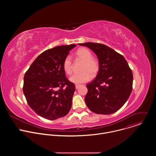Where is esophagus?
Listing matches in <instances>:
<instances>
[{
	"label": "esophagus",
	"instance_id": "34e87169",
	"mask_svg": "<svg viewBox=\"0 0 156 156\" xmlns=\"http://www.w3.org/2000/svg\"><path fill=\"white\" fill-rule=\"evenodd\" d=\"M80 84H76V85H75L76 89H78V88L80 87Z\"/></svg>",
	"mask_w": 156,
	"mask_h": 156
}]
</instances>
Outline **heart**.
I'll return each mask as SVG.
<instances>
[{"instance_id": "heart-1", "label": "heart", "mask_w": 156, "mask_h": 156, "mask_svg": "<svg viewBox=\"0 0 156 156\" xmlns=\"http://www.w3.org/2000/svg\"><path fill=\"white\" fill-rule=\"evenodd\" d=\"M77 58L83 62L81 71L82 72L74 74L70 78V81L73 83L79 84L88 81L91 78V75H95L99 68V62L93 57L91 52L84 48L79 49L76 52ZM64 72L68 75L72 72V59L70 55L66 56L63 62Z\"/></svg>"}]
</instances>
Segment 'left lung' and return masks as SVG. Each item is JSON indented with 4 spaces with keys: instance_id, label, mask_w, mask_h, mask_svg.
<instances>
[{
    "instance_id": "left-lung-1",
    "label": "left lung",
    "mask_w": 156,
    "mask_h": 156,
    "mask_svg": "<svg viewBox=\"0 0 156 156\" xmlns=\"http://www.w3.org/2000/svg\"><path fill=\"white\" fill-rule=\"evenodd\" d=\"M79 45L91 49L99 64L96 78L86 85V105L98 114L115 113L125 104L132 91L133 73L126 60L104 44L86 42Z\"/></svg>"
}]
</instances>
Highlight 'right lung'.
<instances>
[{"mask_svg":"<svg viewBox=\"0 0 156 156\" xmlns=\"http://www.w3.org/2000/svg\"><path fill=\"white\" fill-rule=\"evenodd\" d=\"M75 46H60L44 51L25 73L23 91L27 101L46 119L63 117L72 107L75 86L65 77L63 62Z\"/></svg>","mask_w":156,"mask_h":156,"instance_id":"obj_1","label":"right lung"}]
</instances>
